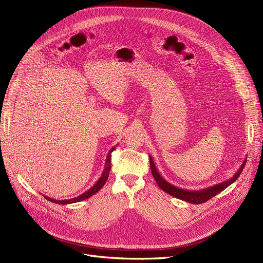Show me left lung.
Instances as JSON below:
<instances>
[{
    "label": "left lung",
    "instance_id": "1",
    "mask_svg": "<svg viewBox=\"0 0 263 263\" xmlns=\"http://www.w3.org/2000/svg\"><path fill=\"white\" fill-rule=\"evenodd\" d=\"M149 160H150L151 173H153L155 180H156V182L158 183V185L161 190H163L164 192H166L167 194H170V195H172L176 198H179V199L191 202V203H194V204L205 202L206 200H209L210 198L217 195L218 193L224 191L230 184H232L239 178V176L241 175V173H242V171L245 166V163H246V160H244L243 163L241 164L240 168L238 170V172H236V174H234L230 179H228V180H226L224 182H220L218 184H215V185H212V186H209V187H204L202 190L189 191V190H184V189H181V187L175 186L172 183H170L168 181L165 180V179L162 177V175L159 173V171L156 166V164L154 162V159L150 155H149Z\"/></svg>",
    "mask_w": 263,
    "mask_h": 263
}]
</instances>
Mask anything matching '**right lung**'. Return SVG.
I'll use <instances>...</instances> for the list:
<instances>
[{
  "instance_id": "obj_1",
  "label": "right lung",
  "mask_w": 263,
  "mask_h": 263,
  "mask_svg": "<svg viewBox=\"0 0 263 263\" xmlns=\"http://www.w3.org/2000/svg\"><path fill=\"white\" fill-rule=\"evenodd\" d=\"M116 148V146H114L113 148H110L108 154L106 156V159H105V164H104V168H103V172L101 174V177L98 179V181H97L89 190H87L86 192L83 193V194L77 196V197H73V198H70V199H63V200H57V199H53V198H50L48 196H45L46 199L52 201V202H55V203H59V204H68V203H74V202H79V201H82V200H85L87 198H89L90 196H92L93 194H96L97 192L100 191L102 189V186L105 184L107 178H108V175H109V171H110V154H112V151H114Z\"/></svg>"
}]
</instances>
